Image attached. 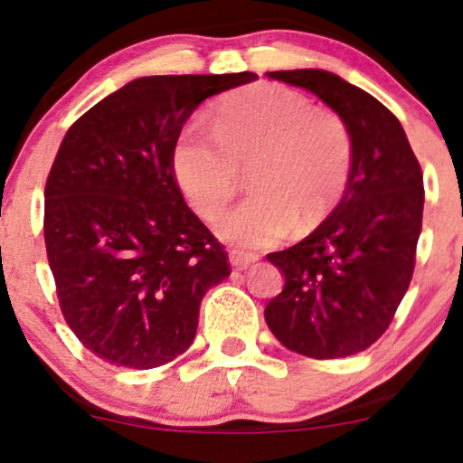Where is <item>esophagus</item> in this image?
<instances>
[{
  "mask_svg": "<svg viewBox=\"0 0 463 463\" xmlns=\"http://www.w3.org/2000/svg\"><path fill=\"white\" fill-rule=\"evenodd\" d=\"M257 261H259V254H254V252H237V250L235 252H231V263H232V268H237V269H246Z\"/></svg>",
  "mask_w": 463,
  "mask_h": 463,
  "instance_id": "obj_1",
  "label": "esophagus"
}]
</instances>
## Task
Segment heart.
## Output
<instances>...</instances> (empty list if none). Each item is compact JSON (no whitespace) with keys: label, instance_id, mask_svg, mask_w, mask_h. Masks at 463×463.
I'll return each mask as SVG.
<instances>
[{"label":"heart","instance_id":"1","mask_svg":"<svg viewBox=\"0 0 463 463\" xmlns=\"http://www.w3.org/2000/svg\"><path fill=\"white\" fill-rule=\"evenodd\" d=\"M211 128L187 124L178 132L174 176L195 213L211 222L248 172L254 194L217 226L239 250L268 248L294 228L313 231L348 187L354 146L346 121L294 89L265 82L228 95L211 113Z\"/></svg>","mask_w":463,"mask_h":463}]
</instances>
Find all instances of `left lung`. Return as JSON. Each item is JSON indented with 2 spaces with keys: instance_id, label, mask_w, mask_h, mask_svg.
Instances as JSON below:
<instances>
[{
  "instance_id": "left-lung-1",
  "label": "left lung",
  "mask_w": 463,
  "mask_h": 463,
  "mask_svg": "<svg viewBox=\"0 0 463 463\" xmlns=\"http://www.w3.org/2000/svg\"><path fill=\"white\" fill-rule=\"evenodd\" d=\"M268 76L317 95L353 135L342 202L309 237L268 254L285 287L265 307L285 348L342 359L370 348L407 294L422 231V169L396 115L364 89L322 69Z\"/></svg>"
}]
</instances>
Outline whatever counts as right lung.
Masks as SVG:
<instances>
[{
  "label": "right lung",
  "mask_w": 463,
  "mask_h": 463,
  "mask_svg": "<svg viewBox=\"0 0 463 463\" xmlns=\"http://www.w3.org/2000/svg\"><path fill=\"white\" fill-rule=\"evenodd\" d=\"M257 73L147 76L71 124L45 183L43 235L58 305L84 348L150 370L191 346L200 302L231 274L184 204L172 147L211 95Z\"/></svg>",
  "instance_id": "right-lung-1"
}]
</instances>
